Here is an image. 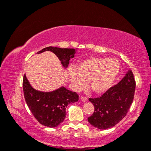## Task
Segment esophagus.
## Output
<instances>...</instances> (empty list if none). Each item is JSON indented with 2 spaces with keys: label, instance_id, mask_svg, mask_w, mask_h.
<instances>
[{
  "label": "esophagus",
  "instance_id": "esophagus-1",
  "mask_svg": "<svg viewBox=\"0 0 151 151\" xmlns=\"http://www.w3.org/2000/svg\"><path fill=\"white\" fill-rule=\"evenodd\" d=\"M81 100L83 101V102H86L87 100V98L86 96H81Z\"/></svg>",
  "mask_w": 151,
  "mask_h": 151
}]
</instances>
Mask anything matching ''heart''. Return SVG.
<instances>
[{"label": "heart", "instance_id": "1", "mask_svg": "<svg viewBox=\"0 0 151 151\" xmlns=\"http://www.w3.org/2000/svg\"><path fill=\"white\" fill-rule=\"evenodd\" d=\"M119 69V62L114 58H90L76 65V71L70 70L69 79L76 91L83 89L88 81L92 91L104 93L113 85Z\"/></svg>", "mask_w": 151, "mask_h": 151}]
</instances>
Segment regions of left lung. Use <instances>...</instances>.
Instances as JSON below:
<instances>
[{
	"mask_svg": "<svg viewBox=\"0 0 151 151\" xmlns=\"http://www.w3.org/2000/svg\"><path fill=\"white\" fill-rule=\"evenodd\" d=\"M136 89L133 73L129 70L120 82L100 97L89 98L94 112L89 123L100 129L112 127L125 117L133 102Z\"/></svg>",
	"mask_w": 151,
	"mask_h": 151,
	"instance_id": "left-lung-1",
	"label": "left lung"
}]
</instances>
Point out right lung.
Returning a JSON list of instances; mask_svg holds the SVG:
<instances>
[{
  "instance_id": "right-lung-1",
  "label": "right lung",
  "mask_w": 151,
  "mask_h": 151,
  "mask_svg": "<svg viewBox=\"0 0 151 151\" xmlns=\"http://www.w3.org/2000/svg\"><path fill=\"white\" fill-rule=\"evenodd\" d=\"M50 51L55 53L64 68L69 64L70 58L75 57V49H62L47 47L39 51L41 53ZM23 90L26 102L35 119L42 125L55 127L64 121L66 117V109L69 104L77 102L78 95L62 87L50 92L36 90L31 86L26 75L23 78Z\"/></svg>"
}]
</instances>
